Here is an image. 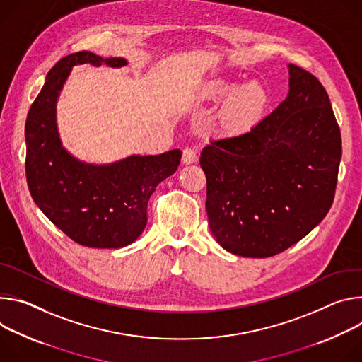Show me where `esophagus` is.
<instances>
[{
  "label": "esophagus",
  "mask_w": 362,
  "mask_h": 362,
  "mask_svg": "<svg viewBox=\"0 0 362 362\" xmlns=\"http://www.w3.org/2000/svg\"><path fill=\"white\" fill-rule=\"evenodd\" d=\"M195 160H197V152H195V149L191 148V146L184 148V151H182V163H184V164H194Z\"/></svg>",
  "instance_id": "esophagus-1"
}]
</instances>
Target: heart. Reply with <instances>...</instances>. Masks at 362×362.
<instances>
[{
  "label": "heart",
  "mask_w": 362,
  "mask_h": 362,
  "mask_svg": "<svg viewBox=\"0 0 362 362\" xmlns=\"http://www.w3.org/2000/svg\"><path fill=\"white\" fill-rule=\"evenodd\" d=\"M214 93L233 98V103L230 107V115L235 124L246 125L256 119L263 107L267 103V93L266 90L256 83L246 85L245 88H238L237 85L218 82L214 86Z\"/></svg>",
  "instance_id": "1"
}]
</instances>
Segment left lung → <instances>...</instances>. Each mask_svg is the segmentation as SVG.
<instances>
[{"label": "left lung", "instance_id": "8db88e82", "mask_svg": "<svg viewBox=\"0 0 362 362\" xmlns=\"http://www.w3.org/2000/svg\"><path fill=\"white\" fill-rule=\"evenodd\" d=\"M289 93L250 131L213 139L202 156L206 209L223 249L270 257L328 214L342 155L341 131L322 83L289 64Z\"/></svg>", "mask_w": 362, "mask_h": 362}]
</instances>
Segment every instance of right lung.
Masks as SVG:
<instances>
[{"instance_id":"obj_1","label":"right lung","mask_w":362,"mask_h":362,"mask_svg":"<svg viewBox=\"0 0 362 362\" xmlns=\"http://www.w3.org/2000/svg\"><path fill=\"white\" fill-rule=\"evenodd\" d=\"M85 63L122 67L127 60L78 52L52 67L25 120V177L34 203L73 242L119 249L144 231L148 199L160 181L177 171L181 151L132 155L99 167L74 159L57 135L56 102L71 67Z\"/></svg>"}]
</instances>
